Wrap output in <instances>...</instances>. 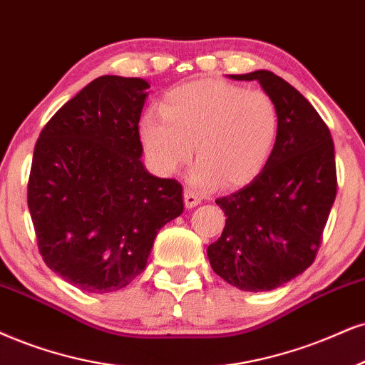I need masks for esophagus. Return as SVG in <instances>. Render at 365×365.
<instances>
[{
  "instance_id": "1",
  "label": "esophagus",
  "mask_w": 365,
  "mask_h": 365,
  "mask_svg": "<svg viewBox=\"0 0 365 365\" xmlns=\"http://www.w3.org/2000/svg\"><path fill=\"white\" fill-rule=\"evenodd\" d=\"M200 203H201V196L192 191L191 187H186V190H184V205H186V208H195V206H197Z\"/></svg>"
}]
</instances>
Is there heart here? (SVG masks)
<instances>
[{
  "label": "heart",
  "instance_id": "heart-1",
  "mask_svg": "<svg viewBox=\"0 0 365 365\" xmlns=\"http://www.w3.org/2000/svg\"><path fill=\"white\" fill-rule=\"evenodd\" d=\"M160 115L142 116L140 140L157 173L169 175L191 159L197 186L237 187L250 182L271 159L279 110L271 94L225 81L201 79L164 94Z\"/></svg>",
  "mask_w": 365,
  "mask_h": 365
}]
</instances>
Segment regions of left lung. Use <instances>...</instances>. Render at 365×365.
Wrapping results in <instances>:
<instances>
[{"instance_id": "obj_1", "label": "left lung", "mask_w": 365, "mask_h": 365, "mask_svg": "<svg viewBox=\"0 0 365 365\" xmlns=\"http://www.w3.org/2000/svg\"><path fill=\"white\" fill-rule=\"evenodd\" d=\"M259 81L279 110V135L262 173L218 197L227 223L208 247L213 271L242 291H271L313 264L336 196L330 130L307 98L271 71L230 76Z\"/></svg>"}]
</instances>
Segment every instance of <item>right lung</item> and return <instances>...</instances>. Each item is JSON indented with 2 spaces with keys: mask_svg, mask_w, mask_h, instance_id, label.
Returning a JSON list of instances; mask_svg holds the SVG:
<instances>
[{
  "mask_svg": "<svg viewBox=\"0 0 365 365\" xmlns=\"http://www.w3.org/2000/svg\"><path fill=\"white\" fill-rule=\"evenodd\" d=\"M148 83L101 76L47 121L29 178L43 262L88 292L143 272L157 232L182 213V186L143 168L138 132Z\"/></svg>",
  "mask_w": 365,
  "mask_h": 365,
  "instance_id": "obj_1",
  "label": "right lung"
}]
</instances>
